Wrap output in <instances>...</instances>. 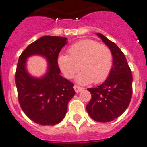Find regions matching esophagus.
I'll return each instance as SVG.
<instances>
[{
    "instance_id": "1",
    "label": "esophagus",
    "mask_w": 147,
    "mask_h": 147,
    "mask_svg": "<svg viewBox=\"0 0 147 147\" xmlns=\"http://www.w3.org/2000/svg\"><path fill=\"white\" fill-rule=\"evenodd\" d=\"M74 89H75L76 93H79L81 90H83V88H82V87H80V86L78 85H74Z\"/></svg>"
}]
</instances>
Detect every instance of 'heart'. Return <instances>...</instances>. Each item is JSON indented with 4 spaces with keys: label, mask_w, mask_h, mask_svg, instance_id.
Returning a JSON list of instances; mask_svg holds the SVG:
<instances>
[{
    "label": "heart",
    "mask_w": 147,
    "mask_h": 147,
    "mask_svg": "<svg viewBox=\"0 0 147 147\" xmlns=\"http://www.w3.org/2000/svg\"><path fill=\"white\" fill-rule=\"evenodd\" d=\"M69 55L58 57V64L63 75L71 78L78 70L76 77L80 84H95L107 79L113 67V53L107 45L91 39H84L75 43L68 50Z\"/></svg>",
    "instance_id": "b5f03b06"
}]
</instances>
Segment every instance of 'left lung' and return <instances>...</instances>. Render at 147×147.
Here are the masks:
<instances>
[{
  "label": "left lung",
  "mask_w": 147,
  "mask_h": 147,
  "mask_svg": "<svg viewBox=\"0 0 147 147\" xmlns=\"http://www.w3.org/2000/svg\"><path fill=\"white\" fill-rule=\"evenodd\" d=\"M113 53V67L107 79L98 87L88 88L91 99L86 106L94 121L109 122L119 117L128 107L132 96L131 71L125 54L115 43L97 33Z\"/></svg>",
  "instance_id": "left-lung-1"
}]
</instances>
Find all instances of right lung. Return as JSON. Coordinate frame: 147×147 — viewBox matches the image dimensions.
Returning a JSON list of instances; mask_svg holds the SVG:
<instances>
[{"label":"right lung","instance_id":"obj_1","mask_svg":"<svg viewBox=\"0 0 147 147\" xmlns=\"http://www.w3.org/2000/svg\"><path fill=\"white\" fill-rule=\"evenodd\" d=\"M67 43L63 37H41L26 47L20 56L15 74L18 99L22 111L35 123L54 125L62 121L68 103L74 96V84L60 76L58 55ZM40 55L49 63L48 71L41 78L30 76L26 70V59Z\"/></svg>","mask_w":147,"mask_h":147}]
</instances>
